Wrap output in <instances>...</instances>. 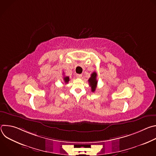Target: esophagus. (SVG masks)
Returning a JSON list of instances; mask_svg holds the SVG:
<instances>
[{"label":"esophagus","instance_id":"1","mask_svg":"<svg viewBox=\"0 0 156 156\" xmlns=\"http://www.w3.org/2000/svg\"><path fill=\"white\" fill-rule=\"evenodd\" d=\"M81 76H82V75H81V74H77V75H76V77H77L78 78H81Z\"/></svg>","mask_w":156,"mask_h":156}]
</instances>
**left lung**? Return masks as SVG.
Listing matches in <instances>:
<instances>
[{
    "label": "left lung",
    "instance_id": "obj_1",
    "mask_svg": "<svg viewBox=\"0 0 156 156\" xmlns=\"http://www.w3.org/2000/svg\"><path fill=\"white\" fill-rule=\"evenodd\" d=\"M96 77H97V73L94 72L91 74V77L90 78V79L88 80L89 84H90V86L91 87V91L93 93L96 91L97 84H98V81L96 80Z\"/></svg>",
    "mask_w": 156,
    "mask_h": 156
}]
</instances>
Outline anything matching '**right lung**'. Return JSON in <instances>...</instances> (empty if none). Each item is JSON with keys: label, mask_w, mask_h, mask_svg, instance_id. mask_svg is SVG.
Returning <instances> with one entry per match:
<instances>
[{"label": "right lung", "mask_w": 156, "mask_h": 156, "mask_svg": "<svg viewBox=\"0 0 156 156\" xmlns=\"http://www.w3.org/2000/svg\"><path fill=\"white\" fill-rule=\"evenodd\" d=\"M69 80H70V78H69V76H63V81H64V82L65 83V84L68 83L69 81Z\"/></svg>", "instance_id": "add662e5"}]
</instances>
